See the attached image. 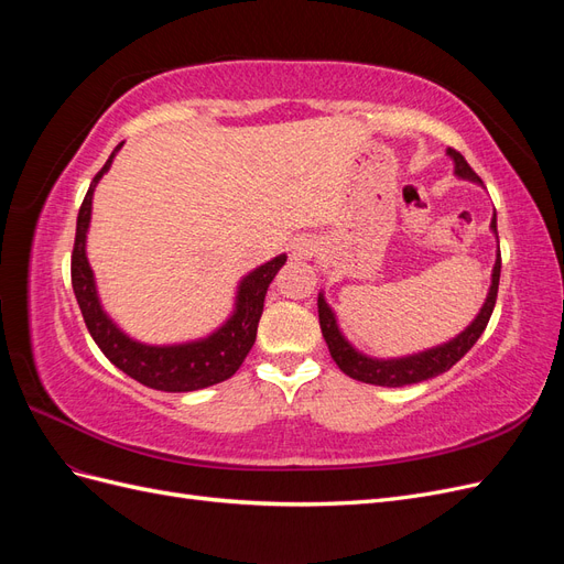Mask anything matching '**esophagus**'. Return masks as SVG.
Returning <instances> with one entry per match:
<instances>
[{
  "mask_svg": "<svg viewBox=\"0 0 564 564\" xmlns=\"http://www.w3.org/2000/svg\"><path fill=\"white\" fill-rule=\"evenodd\" d=\"M315 245L311 242V240H299L296 245H294V259L296 261H308V259H313L315 256Z\"/></svg>",
  "mask_w": 564,
  "mask_h": 564,
  "instance_id": "obj_1",
  "label": "esophagus"
}]
</instances>
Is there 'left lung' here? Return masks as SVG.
<instances>
[{
  "instance_id": "1",
  "label": "left lung",
  "mask_w": 564,
  "mask_h": 564,
  "mask_svg": "<svg viewBox=\"0 0 564 564\" xmlns=\"http://www.w3.org/2000/svg\"><path fill=\"white\" fill-rule=\"evenodd\" d=\"M449 158L456 164V174L460 178H468L480 183L482 178L477 176L470 164L466 162V158L460 155L458 150L449 148ZM491 228L497 232V212H494L491 218ZM499 278H501V251L497 256V263H494V275H491V286H489V296L482 305L480 315L475 317V322L466 332H460L449 344L425 350L412 357H402V360H371V357H365L362 352H357L348 340L340 336L334 313L324 301V296H317V313H319V329L324 340H327L329 352L334 357V362L338 365V369L348 373L350 379L362 381V383H371V386H388V388H400V386H409V383H419V381H429L433 377H440V373L449 371L460 357H464L475 344L477 338L482 336V332L487 329V322L494 313V305H497V294H499Z\"/></svg>"
}]
</instances>
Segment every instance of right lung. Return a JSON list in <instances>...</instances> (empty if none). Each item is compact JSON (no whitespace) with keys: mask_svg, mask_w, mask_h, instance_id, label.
Masks as SVG:
<instances>
[{"mask_svg":"<svg viewBox=\"0 0 564 564\" xmlns=\"http://www.w3.org/2000/svg\"><path fill=\"white\" fill-rule=\"evenodd\" d=\"M119 148H122V143L112 150V155L108 158L104 169L94 176L77 214L70 275L75 299L79 303L84 322H87V329L96 340V346L104 350V355L115 367H119L124 373H129L131 379L148 388L166 392H187L226 381L242 367L245 357L253 346L256 329H259V319L263 313L265 292L272 278H275L278 270L284 265L286 256H278V259H272L265 265L249 272L240 284L235 315L209 338L166 348L135 344V340L119 332L106 317L104 308H100L94 286V272L89 268L87 253H84V240H87V228L91 218L94 187L98 178L108 172V166L112 164V158Z\"/></svg>","mask_w":564,"mask_h":564,"instance_id":"obj_1","label":"right lung"}]
</instances>
